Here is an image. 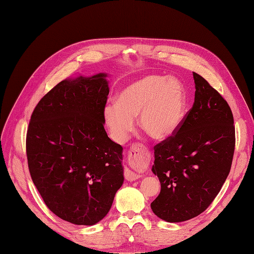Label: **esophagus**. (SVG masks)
<instances>
[{"label": "esophagus", "mask_w": 254, "mask_h": 254, "mask_svg": "<svg viewBox=\"0 0 254 254\" xmlns=\"http://www.w3.org/2000/svg\"><path fill=\"white\" fill-rule=\"evenodd\" d=\"M129 157L130 158H142L143 157V148L140 145H135L134 147H131L129 150ZM125 178L127 181H136L140 178V175L133 172L131 170H127L125 173Z\"/></svg>", "instance_id": "esophagus-1"}]
</instances>
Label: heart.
Returning a JSON list of instances; mask_svg holds the SVG:
<instances>
[{
    "instance_id": "obj_1",
    "label": "heart",
    "mask_w": 254,
    "mask_h": 254,
    "mask_svg": "<svg viewBox=\"0 0 254 254\" xmlns=\"http://www.w3.org/2000/svg\"><path fill=\"white\" fill-rule=\"evenodd\" d=\"M185 106V90L179 81L148 74L123 88L117 103L105 106L104 118L110 133L119 143L128 138L138 114L140 127L150 138L163 141L180 128Z\"/></svg>"
}]
</instances>
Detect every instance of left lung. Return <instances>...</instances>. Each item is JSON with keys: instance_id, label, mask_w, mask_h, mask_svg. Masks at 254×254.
<instances>
[{"instance_id": "left-lung-1", "label": "left lung", "mask_w": 254, "mask_h": 254, "mask_svg": "<svg viewBox=\"0 0 254 254\" xmlns=\"http://www.w3.org/2000/svg\"><path fill=\"white\" fill-rule=\"evenodd\" d=\"M195 98L176 133L154 146L151 171L161 192L150 206L154 215L176 223L208 207L230 171L236 144L234 116L227 102L201 75L193 72Z\"/></svg>"}]
</instances>
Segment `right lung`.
Masks as SVG:
<instances>
[{"mask_svg":"<svg viewBox=\"0 0 254 254\" xmlns=\"http://www.w3.org/2000/svg\"><path fill=\"white\" fill-rule=\"evenodd\" d=\"M107 76L57 84L35 107L27 131L33 183L55 215L76 225L100 222L125 180L124 148L104 127Z\"/></svg>","mask_w":254,"mask_h":254,"instance_id":"right-lung-1","label":"right lung"}]
</instances>
